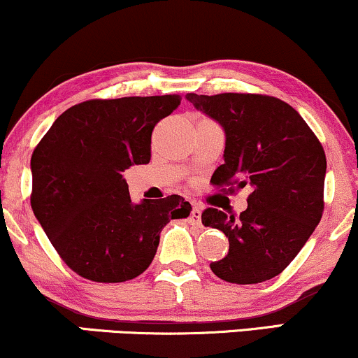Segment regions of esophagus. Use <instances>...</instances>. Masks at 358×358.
<instances>
[{
    "instance_id": "1",
    "label": "esophagus",
    "mask_w": 358,
    "mask_h": 358,
    "mask_svg": "<svg viewBox=\"0 0 358 358\" xmlns=\"http://www.w3.org/2000/svg\"><path fill=\"white\" fill-rule=\"evenodd\" d=\"M200 222H201V210H200V206H196L195 203H193V208L190 212V223L192 225H200Z\"/></svg>"
}]
</instances>
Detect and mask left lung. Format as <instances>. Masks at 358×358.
<instances>
[{
    "label": "left lung",
    "mask_w": 358,
    "mask_h": 358,
    "mask_svg": "<svg viewBox=\"0 0 358 358\" xmlns=\"http://www.w3.org/2000/svg\"><path fill=\"white\" fill-rule=\"evenodd\" d=\"M196 110L225 130V163L212 185L252 188L240 215L206 208L201 223L222 230L230 248L210 268L230 283H260L282 273L324 213L327 158L315 133L285 101L258 93H188Z\"/></svg>",
    "instance_id": "1"
}]
</instances>
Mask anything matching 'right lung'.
I'll use <instances>...</instances> for the list:
<instances>
[{
    "instance_id": "add662e5",
    "label": "right lung",
    "mask_w": 358,
    "mask_h": 358,
    "mask_svg": "<svg viewBox=\"0 0 358 358\" xmlns=\"http://www.w3.org/2000/svg\"><path fill=\"white\" fill-rule=\"evenodd\" d=\"M180 94L88 100L56 118L31 155V208L58 255L80 277L120 283L148 268L160 231L187 218L178 195L131 201L123 171L150 162L155 124Z\"/></svg>"
}]
</instances>
